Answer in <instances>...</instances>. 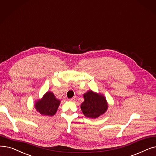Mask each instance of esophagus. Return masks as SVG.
I'll list each match as a JSON object with an SVG mask.
<instances>
[{
  "instance_id": "obj_1",
  "label": "esophagus",
  "mask_w": 156,
  "mask_h": 156,
  "mask_svg": "<svg viewBox=\"0 0 156 156\" xmlns=\"http://www.w3.org/2000/svg\"><path fill=\"white\" fill-rule=\"evenodd\" d=\"M76 99V96H74L73 98H71V99H69V101H74Z\"/></svg>"
}]
</instances>
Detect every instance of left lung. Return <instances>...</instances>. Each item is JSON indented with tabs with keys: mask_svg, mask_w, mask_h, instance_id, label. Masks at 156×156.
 I'll list each match as a JSON object with an SVG mask.
<instances>
[{
	"mask_svg": "<svg viewBox=\"0 0 156 156\" xmlns=\"http://www.w3.org/2000/svg\"><path fill=\"white\" fill-rule=\"evenodd\" d=\"M84 102L81 105V109L84 115L89 118H97L108 109L105 98L92 90L83 95Z\"/></svg>",
	"mask_w": 156,
	"mask_h": 156,
	"instance_id": "obj_1",
	"label": "left lung"
}]
</instances>
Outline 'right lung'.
<instances>
[{"instance_id": "obj_1", "label": "right lung", "mask_w": 156, "mask_h": 156, "mask_svg": "<svg viewBox=\"0 0 156 156\" xmlns=\"http://www.w3.org/2000/svg\"><path fill=\"white\" fill-rule=\"evenodd\" d=\"M60 101L58 100L51 92H47L42 99L36 102L35 107L41 115L53 116L57 111Z\"/></svg>"}]
</instances>
